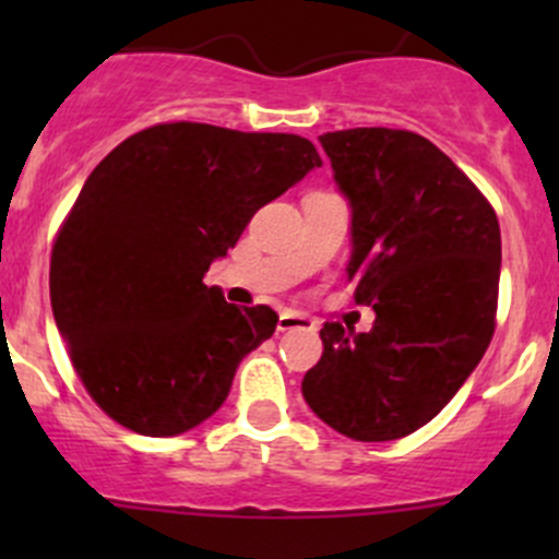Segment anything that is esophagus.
<instances>
[{"instance_id": "esophagus-1", "label": "esophagus", "mask_w": 559, "mask_h": 559, "mask_svg": "<svg viewBox=\"0 0 559 559\" xmlns=\"http://www.w3.org/2000/svg\"><path fill=\"white\" fill-rule=\"evenodd\" d=\"M295 330H313V321L297 311H281L278 313V332H295Z\"/></svg>"}]
</instances>
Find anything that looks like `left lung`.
<instances>
[{"mask_svg":"<svg viewBox=\"0 0 559 559\" xmlns=\"http://www.w3.org/2000/svg\"><path fill=\"white\" fill-rule=\"evenodd\" d=\"M352 205L348 281L373 330L321 326L302 397L354 441H394L441 414L487 352L500 227L487 197L427 138L359 127L319 138Z\"/></svg>","mask_w":559,"mask_h":559,"instance_id":"obj_1","label":"left lung"}]
</instances>
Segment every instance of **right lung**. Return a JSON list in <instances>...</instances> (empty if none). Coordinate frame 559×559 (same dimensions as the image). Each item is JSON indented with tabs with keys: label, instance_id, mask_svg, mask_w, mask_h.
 Masks as SVG:
<instances>
[{
	"label": "right lung",
	"instance_id": "obj_1",
	"mask_svg": "<svg viewBox=\"0 0 559 559\" xmlns=\"http://www.w3.org/2000/svg\"><path fill=\"white\" fill-rule=\"evenodd\" d=\"M321 167L311 140L156 123L83 183L50 253V308L94 403L170 438L216 414L278 313L205 286L262 205Z\"/></svg>",
	"mask_w": 559,
	"mask_h": 559
}]
</instances>
